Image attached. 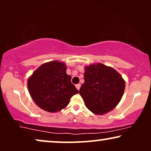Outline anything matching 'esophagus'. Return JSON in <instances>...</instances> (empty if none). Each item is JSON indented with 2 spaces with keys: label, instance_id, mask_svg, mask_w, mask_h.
I'll return each mask as SVG.
<instances>
[{
  "label": "esophagus",
  "instance_id": "esophagus-1",
  "mask_svg": "<svg viewBox=\"0 0 151 151\" xmlns=\"http://www.w3.org/2000/svg\"><path fill=\"white\" fill-rule=\"evenodd\" d=\"M80 86H81V84H76V87L77 88L78 90H80Z\"/></svg>",
  "mask_w": 151,
  "mask_h": 151
}]
</instances>
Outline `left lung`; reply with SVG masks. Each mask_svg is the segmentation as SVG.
Returning <instances> with one entry per match:
<instances>
[{
    "mask_svg": "<svg viewBox=\"0 0 151 151\" xmlns=\"http://www.w3.org/2000/svg\"><path fill=\"white\" fill-rule=\"evenodd\" d=\"M80 94L88 110L102 115L113 110L122 98L125 82L112 67L98 63L85 67Z\"/></svg>",
    "mask_w": 151,
    "mask_h": 151,
    "instance_id": "obj_1",
    "label": "left lung"
}]
</instances>
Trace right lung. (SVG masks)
<instances>
[{"label":"right lung","mask_w":151,"mask_h":151,"mask_svg":"<svg viewBox=\"0 0 151 151\" xmlns=\"http://www.w3.org/2000/svg\"><path fill=\"white\" fill-rule=\"evenodd\" d=\"M66 65L55 60L44 63L29 78L27 86L33 100L43 110L57 112L69 104L78 90L66 73Z\"/></svg>","instance_id":"right-lung-1"}]
</instances>
